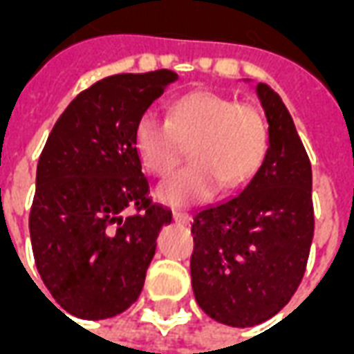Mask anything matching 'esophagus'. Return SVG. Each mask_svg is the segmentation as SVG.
<instances>
[{
    "instance_id": "1",
    "label": "esophagus",
    "mask_w": 354,
    "mask_h": 354,
    "mask_svg": "<svg viewBox=\"0 0 354 354\" xmlns=\"http://www.w3.org/2000/svg\"><path fill=\"white\" fill-rule=\"evenodd\" d=\"M172 218H174V222H178V223L192 222V216L187 214V212H182V210H174V212H172Z\"/></svg>"
}]
</instances>
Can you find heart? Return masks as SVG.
<instances>
[{
  "instance_id": "heart-1",
  "label": "heart",
  "mask_w": 354,
  "mask_h": 354,
  "mask_svg": "<svg viewBox=\"0 0 354 354\" xmlns=\"http://www.w3.org/2000/svg\"><path fill=\"white\" fill-rule=\"evenodd\" d=\"M185 146L193 161L159 187V197L170 205L195 203L220 184L231 189L252 176L267 151L266 119L250 104L195 91L170 106L169 119L146 113L136 123V153L155 176L170 174Z\"/></svg>"
}]
</instances>
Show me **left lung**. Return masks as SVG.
Here are the masks:
<instances>
[{
  "label": "left lung",
  "mask_w": 354,
  "mask_h": 354,
  "mask_svg": "<svg viewBox=\"0 0 354 354\" xmlns=\"http://www.w3.org/2000/svg\"><path fill=\"white\" fill-rule=\"evenodd\" d=\"M269 147L252 180L193 216L192 286L210 319L248 328L288 304L304 279L315 214L311 162L281 96L256 87Z\"/></svg>",
  "instance_id": "8db88e82"
}]
</instances>
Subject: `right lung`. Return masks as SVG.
<instances>
[{
  "label": "right lung",
  "mask_w": 354,
  "mask_h": 354,
  "mask_svg": "<svg viewBox=\"0 0 354 354\" xmlns=\"http://www.w3.org/2000/svg\"><path fill=\"white\" fill-rule=\"evenodd\" d=\"M176 80L155 70L96 81L58 117L39 155L30 210L35 267L77 319H109L138 299L157 235L172 222L147 195L134 129Z\"/></svg>",
  "instance_id": "add662e5"
}]
</instances>
